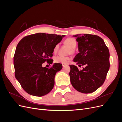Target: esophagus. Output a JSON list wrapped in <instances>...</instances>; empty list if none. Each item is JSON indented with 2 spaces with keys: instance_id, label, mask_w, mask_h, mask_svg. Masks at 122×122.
<instances>
[{
  "instance_id": "34e87169",
  "label": "esophagus",
  "mask_w": 122,
  "mask_h": 122,
  "mask_svg": "<svg viewBox=\"0 0 122 122\" xmlns=\"http://www.w3.org/2000/svg\"><path fill=\"white\" fill-rule=\"evenodd\" d=\"M66 65V64H62V67H65V66Z\"/></svg>"
}]
</instances>
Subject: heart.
I'll list each match as a JSON object with an SVG mask.
<instances>
[{
  "label": "heart",
  "mask_w": 122,
  "mask_h": 122,
  "mask_svg": "<svg viewBox=\"0 0 122 122\" xmlns=\"http://www.w3.org/2000/svg\"><path fill=\"white\" fill-rule=\"evenodd\" d=\"M65 43L70 48H71V52H74V49L75 48L77 45L76 40L73 38H68L65 41ZM59 48V45L57 44L54 48L53 51L54 53H56ZM70 60V57H63L61 56H57L54 57V61L56 63H62V64H67L68 61Z\"/></svg>",
  "instance_id": "heart-1"
}]
</instances>
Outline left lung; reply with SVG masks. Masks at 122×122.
<instances>
[{"label": "left lung", "mask_w": 122, "mask_h": 122, "mask_svg": "<svg viewBox=\"0 0 122 122\" xmlns=\"http://www.w3.org/2000/svg\"><path fill=\"white\" fill-rule=\"evenodd\" d=\"M78 42L79 53L73 61L79 67L71 65L69 73L73 87L82 93H92L104 83L109 69V52L103 40L100 36L89 34L73 36Z\"/></svg>", "instance_id": "1"}]
</instances>
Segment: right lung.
<instances>
[{
  "label": "right lung",
  "mask_w": 122,
  "mask_h": 122,
  "mask_svg": "<svg viewBox=\"0 0 122 122\" xmlns=\"http://www.w3.org/2000/svg\"><path fill=\"white\" fill-rule=\"evenodd\" d=\"M65 35L45 33L25 36L18 44L14 56L15 75L23 90L35 96L48 94L54 86V77L62 66L54 63L50 69L43 67L46 61L52 64L54 48Z\"/></svg>",
  "instance_id": "add662e5"
}]
</instances>
